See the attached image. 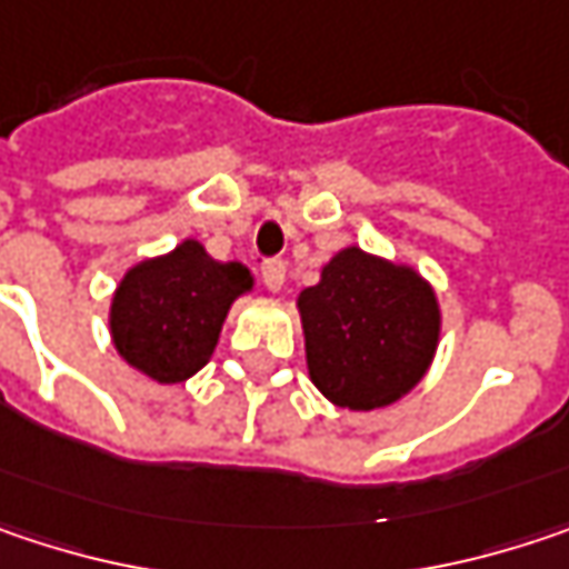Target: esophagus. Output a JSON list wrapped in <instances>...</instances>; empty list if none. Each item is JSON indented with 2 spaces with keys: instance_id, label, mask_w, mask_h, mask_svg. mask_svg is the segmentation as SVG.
Instances as JSON below:
<instances>
[{
  "instance_id": "obj_1",
  "label": "esophagus",
  "mask_w": 569,
  "mask_h": 569,
  "mask_svg": "<svg viewBox=\"0 0 569 569\" xmlns=\"http://www.w3.org/2000/svg\"><path fill=\"white\" fill-rule=\"evenodd\" d=\"M260 277H263V286H267L270 292H280L286 283V263L283 260H267V263L260 267Z\"/></svg>"
}]
</instances>
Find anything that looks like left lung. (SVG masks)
I'll list each match as a JSON object with an SVG mask.
<instances>
[{
	"label": "left lung",
	"instance_id": "8db88e82",
	"mask_svg": "<svg viewBox=\"0 0 569 569\" xmlns=\"http://www.w3.org/2000/svg\"><path fill=\"white\" fill-rule=\"evenodd\" d=\"M309 381L345 410H385L417 388L442 336L433 283L410 263L341 247L296 296Z\"/></svg>",
	"mask_w": 569,
	"mask_h": 569
}]
</instances>
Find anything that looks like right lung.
Returning a JSON list of instances; mask_svg holds the SVG:
<instances>
[{
    "label": "right lung",
    "instance_id": "add662e5",
    "mask_svg": "<svg viewBox=\"0 0 569 569\" xmlns=\"http://www.w3.org/2000/svg\"><path fill=\"white\" fill-rule=\"evenodd\" d=\"M253 292L240 260H214L201 240L184 237L169 253L132 263L110 299V338L132 371L156 385L198 375L224 329L231 306Z\"/></svg>",
    "mask_w": 569,
    "mask_h": 569
}]
</instances>
